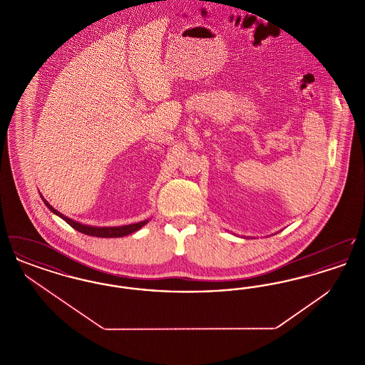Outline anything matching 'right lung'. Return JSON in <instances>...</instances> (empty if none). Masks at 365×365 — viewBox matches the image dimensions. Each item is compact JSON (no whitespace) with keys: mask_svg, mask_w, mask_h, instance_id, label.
<instances>
[{"mask_svg":"<svg viewBox=\"0 0 365 365\" xmlns=\"http://www.w3.org/2000/svg\"><path fill=\"white\" fill-rule=\"evenodd\" d=\"M42 197V195H41ZM45 205L49 208V210H52L53 213H56L57 216H60L64 222H67L72 228L78 230L79 232H83L86 235H91V237H100V238H119V237H124V235H128L134 231L139 230L140 227L145 226L148 223V220H143V222H138V223H134V225H128V226H120V227H91L85 226V225H81L78 222H73L70 217L64 216L63 213H60L57 209L53 208L52 205L42 197Z\"/></svg>","mask_w":365,"mask_h":365,"instance_id":"obj_1","label":"right lung"}]
</instances>
